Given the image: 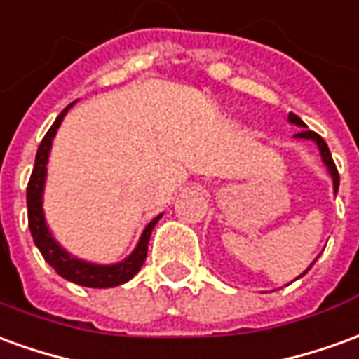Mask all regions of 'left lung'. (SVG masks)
Returning <instances> with one entry per match:
<instances>
[{
    "label": "left lung",
    "instance_id": "8db88e82",
    "mask_svg": "<svg viewBox=\"0 0 359 359\" xmlns=\"http://www.w3.org/2000/svg\"><path fill=\"white\" fill-rule=\"evenodd\" d=\"M287 120H290L292 124H295V126L303 128L299 134H295V137H302V140H311V142H315V144H317V147H319V151H320V157H323V163L327 165L328 172H330V177H332L334 192H338L340 177H338V169H337V165H334V161H332V155H330V149H328L327 142H325V140H323V137H320L319 134H317V132H313V130H307V126H305V122H303V120L299 118V116H295L293 112H290V116H287ZM309 268H307V270H309ZM307 270H305V272H307ZM305 272H303V274H305ZM302 276H299V278H302Z\"/></svg>",
    "mask_w": 359,
    "mask_h": 359
}]
</instances>
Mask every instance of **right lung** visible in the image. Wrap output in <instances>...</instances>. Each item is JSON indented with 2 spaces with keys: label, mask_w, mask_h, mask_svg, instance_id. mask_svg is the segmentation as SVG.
<instances>
[{
  "label": "right lung",
  "mask_w": 359,
  "mask_h": 359,
  "mask_svg": "<svg viewBox=\"0 0 359 359\" xmlns=\"http://www.w3.org/2000/svg\"><path fill=\"white\" fill-rule=\"evenodd\" d=\"M74 107L67 104L66 109L60 112L56 122L52 124L46 136L42 137L36 151V159H34V169H32L31 180L27 187V208H29V227H31V235L34 239V245L39 247L42 252L44 260L50 266L56 270L62 278H66L74 284L85 285V287H114V285L126 284L128 280H132L134 276L140 272V268L145 262L147 257V245H149V237L154 227L159 222L161 215H157L155 219L149 222L142 233V239L137 243L134 252L122 262L116 264H93V262H85L79 258L72 257L69 252L62 249L52 237L46 219H44V212H42V192H44V180H46V163H48L50 147H52V140L56 136L57 128L62 124V120L66 116V112Z\"/></svg>",
  "instance_id": "1"
}]
</instances>
